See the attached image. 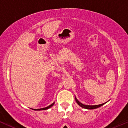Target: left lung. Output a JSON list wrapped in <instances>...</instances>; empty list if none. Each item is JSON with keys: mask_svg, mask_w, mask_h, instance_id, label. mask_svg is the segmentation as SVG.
<instances>
[{"mask_svg": "<svg viewBox=\"0 0 128 128\" xmlns=\"http://www.w3.org/2000/svg\"><path fill=\"white\" fill-rule=\"evenodd\" d=\"M75 99H76V102H77V104H78L79 106H81L82 108H84V109H97V108L100 107V106H103V104H104L106 103H102V104H98V105H93V106H92V105H86V104H83V103H80V102L78 101V100L75 97Z\"/></svg>", "mask_w": 128, "mask_h": 128, "instance_id": "1", "label": "left lung"}]
</instances>
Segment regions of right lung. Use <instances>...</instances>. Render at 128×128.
<instances>
[{
    "instance_id": "1",
    "label": "right lung",
    "mask_w": 128,
    "mask_h": 128,
    "mask_svg": "<svg viewBox=\"0 0 128 128\" xmlns=\"http://www.w3.org/2000/svg\"><path fill=\"white\" fill-rule=\"evenodd\" d=\"M54 103H55V102H54L53 103H52V104H50V106H47V107H46V108H41V109H32L34 110H46V109H49V108H50L52 107V106H53V105H54Z\"/></svg>"
}]
</instances>
